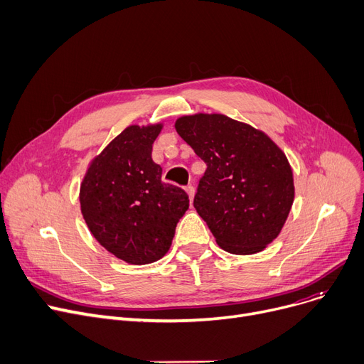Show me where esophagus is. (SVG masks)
I'll list each match as a JSON object with an SVG mask.
<instances>
[{"label": "esophagus", "instance_id": "34e87169", "mask_svg": "<svg viewBox=\"0 0 364 364\" xmlns=\"http://www.w3.org/2000/svg\"><path fill=\"white\" fill-rule=\"evenodd\" d=\"M185 189H186V193H188L189 198H191V201H193V200H194V194H196V188H194L193 185H188Z\"/></svg>", "mask_w": 364, "mask_h": 364}]
</instances>
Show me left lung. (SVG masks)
<instances>
[{
  "mask_svg": "<svg viewBox=\"0 0 364 364\" xmlns=\"http://www.w3.org/2000/svg\"><path fill=\"white\" fill-rule=\"evenodd\" d=\"M175 127L207 166L194 207L216 243L234 255L264 250L295 198L284 152L265 133L222 114L181 117Z\"/></svg>",
  "mask_w": 364,
  "mask_h": 364,
  "instance_id": "left-lung-1",
  "label": "left lung"
}]
</instances>
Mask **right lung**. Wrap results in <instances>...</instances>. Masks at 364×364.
<instances>
[{
	"label": "right lung",
	"instance_id": "add662e5",
	"mask_svg": "<svg viewBox=\"0 0 364 364\" xmlns=\"http://www.w3.org/2000/svg\"><path fill=\"white\" fill-rule=\"evenodd\" d=\"M161 124L130 126L92 161L80 188L81 212L99 243L127 264L159 261L189 207L182 188L161 181L152 144Z\"/></svg>",
	"mask_w": 364,
	"mask_h": 364
}]
</instances>
